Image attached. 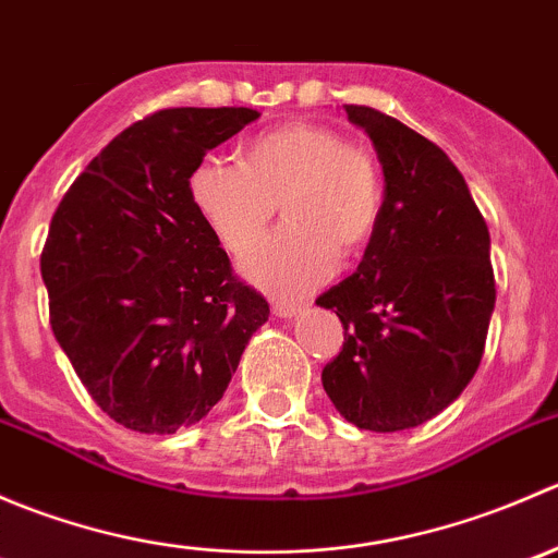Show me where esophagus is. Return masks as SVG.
Segmentation results:
<instances>
[{"mask_svg": "<svg viewBox=\"0 0 558 558\" xmlns=\"http://www.w3.org/2000/svg\"><path fill=\"white\" fill-rule=\"evenodd\" d=\"M302 311H305V305H300V302H286V300L272 302V313L278 315V318H291V315H296Z\"/></svg>", "mask_w": 558, "mask_h": 558, "instance_id": "obj_1", "label": "esophagus"}]
</instances>
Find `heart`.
Masks as SVG:
<instances>
[{"instance_id":"b5f03b06","label":"heart","mask_w":558,"mask_h":558,"mask_svg":"<svg viewBox=\"0 0 558 558\" xmlns=\"http://www.w3.org/2000/svg\"><path fill=\"white\" fill-rule=\"evenodd\" d=\"M189 196L229 253L262 240L275 210L286 223L245 258L247 278L278 296L324 283L342 256L364 251L384 218V174L369 150L318 123L256 134L238 165L207 159L189 174Z\"/></svg>"}]
</instances>
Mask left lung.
<instances>
[{
  "label": "left lung",
  "instance_id": "left-lung-1",
  "mask_svg": "<svg viewBox=\"0 0 558 558\" xmlns=\"http://www.w3.org/2000/svg\"><path fill=\"white\" fill-rule=\"evenodd\" d=\"M345 112L378 150L386 202L356 272L315 300L345 329L320 384L359 429L402 432L477 373L497 300L492 240L446 150L375 107Z\"/></svg>",
  "mask_w": 558,
  "mask_h": 558
}]
</instances>
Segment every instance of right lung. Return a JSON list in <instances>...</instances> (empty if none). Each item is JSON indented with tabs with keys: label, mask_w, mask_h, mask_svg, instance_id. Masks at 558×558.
Returning a JSON list of instances; mask_svg holds the SVG:
<instances>
[{
	"label": "right lung",
	"mask_w": 558,
	"mask_h": 558,
	"mask_svg": "<svg viewBox=\"0 0 558 558\" xmlns=\"http://www.w3.org/2000/svg\"><path fill=\"white\" fill-rule=\"evenodd\" d=\"M256 118L251 107L154 112L88 161L50 218L39 256L50 329L126 429L174 435L205 418L269 318L189 196L207 150Z\"/></svg>",
	"instance_id": "right-lung-1"
}]
</instances>
